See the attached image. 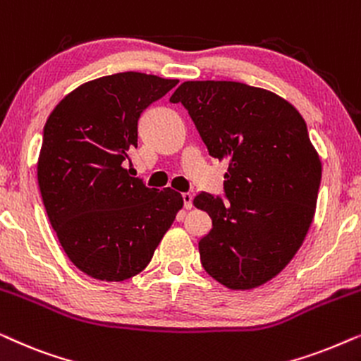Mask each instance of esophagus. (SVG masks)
I'll list each match as a JSON object with an SVG mask.
<instances>
[{"instance_id":"34e87169","label":"esophagus","mask_w":361,"mask_h":361,"mask_svg":"<svg viewBox=\"0 0 361 361\" xmlns=\"http://www.w3.org/2000/svg\"><path fill=\"white\" fill-rule=\"evenodd\" d=\"M192 199H194V197H192V194H189V192H185V194H182V200H184V209H192Z\"/></svg>"}]
</instances>
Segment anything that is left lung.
Returning a JSON list of instances; mask_svg holds the SVG:
<instances>
[{"mask_svg":"<svg viewBox=\"0 0 361 361\" xmlns=\"http://www.w3.org/2000/svg\"><path fill=\"white\" fill-rule=\"evenodd\" d=\"M171 102L189 111L209 154L228 161L226 200L194 199L212 219L199 241L202 266L228 289L268 283L298 253L315 214L322 164L304 118L276 93L240 82H184Z\"/></svg>","mask_w":361,"mask_h":361,"instance_id":"1","label":"left lung"}]
</instances>
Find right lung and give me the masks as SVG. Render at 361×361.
<instances>
[{
  "instance_id": "add662e5",
  "label": "right lung",
  "mask_w": 361,
  "mask_h": 361,
  "mask_svg": "<svg viewBox=\"0 0 361 361\" xmlns=\"http://www.w3.org/2000/svg\"><path fill=\"white\" fill-rule=\"evenodd\" d=\"M179 80L121 72L87 82L47 118L37 182L57 238L82 273L130 279L149 264L182 209V195L149 189L123 167L137 120Z\"/></svg>"
}]
</instances>
